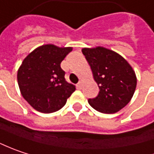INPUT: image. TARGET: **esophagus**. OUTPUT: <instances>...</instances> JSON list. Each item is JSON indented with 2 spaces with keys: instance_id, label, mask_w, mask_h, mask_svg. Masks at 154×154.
Segmentation results:
<instances>
[{
  "instance_id": "esophagus-1",
  "label": "esophagus",
  "mask_w": 154,
  "mask_h": 154,
  "mask_svg": "<svg viewBox=\"0 0 154 154\" xmlns=\"http://www.w3.org/2000/svg\"><path fill=\"white\" fill-rule=\"evenodd\" d=\"M82 86H83V82H82V81H80V82L77 84V88L79 89L82 88Z\"/></svg>"
}]
</instances>
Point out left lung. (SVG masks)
I'll return each instance as SVG.
<instances>
[{
    "instance_id": "8db88e82",
    "label": "left lung",
    "mask_w": 154,
    "mask_h": 154,
    "mask_svg": "<svg viewBox=\"0 0 154 154\" xmlns=\"http://www.w3.org/2000/svg\"><path fill=\"white\" fill-rule=\"evenodd\" d=\"M100 88L88 103L102 113H114L126 106L134 96L137 78L127 60L118 53L103 47L81 49Z\"/></svg>"
}]
</instances>
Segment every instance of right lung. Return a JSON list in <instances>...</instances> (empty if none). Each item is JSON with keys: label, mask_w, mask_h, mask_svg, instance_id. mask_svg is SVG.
I'll return each mask as SVG.
<instances>
[{"label": "right lung", "mask_w": 154, "mask_h": 154, "mask_svg": "<svg viewBox=\"0 0 154 154\" xmlns=\"http://www.w3.org/2000/svg\"><path fill=\"white\" fill-rule=\"evenodd\" d=\"M72 50L71 47L42 45L29 53L20 66L17 81L20 94L36 111L51 113L60 110L75 91L60 67Z\"/></svg>", "instance_id": "add662e5"}]
</instances>
